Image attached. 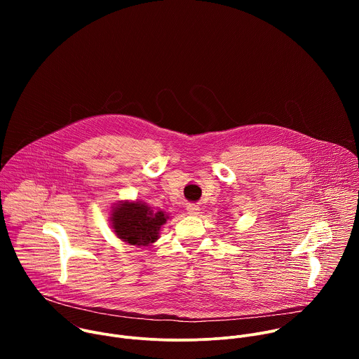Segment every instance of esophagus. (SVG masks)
Wrapping results in <instances>:
<instances>
[{
  "label": "esophagus",
  "instance_id": "obj_1",
  "mask_svg": "<svg viewBox=\"0 0 359 359\" xmlns=\"http://www.w3.org/2000/svg\"><path fill=\"white\" fill-rule=\"evenodd\" d=\"M186 210H187V213H189V215H191V216H196V215H198V210H200V208L197 206V204H193V203H190V204H187V206H186Z\"/></svg>",
  "mask_w": 359,
  "mask_h": 359
}]
</instances>
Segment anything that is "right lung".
Segmentation results:
<instances>
[{"mask_svg": "<svg viewBox=\"0 0 359 359\" xmlns=\"http://www.w3.org/2000/svg\"><path fill=\"white\" fill-rule=\"evenodd\" d=\"M169 216L159 210L153 212L142 201H119L111 215L114 233L132 245H150L159 238L161 227Z\"/></svg>", "mask_w": 359, "mask_h": 359, "instance_id": "1", "label": "right lung"}]
</instances>
